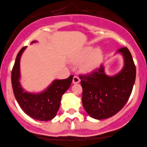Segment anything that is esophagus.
<instances>
[{
	"instance_id": "34e87169",
	"label": "esophagus",
	"mask_w": 147,
	"mask_h": 147,
	"mask_svg": "<svg viewBox=\"0 0 147 147\" xmlns=\"http://www.w3.org/2000/svg\"><path fill=\"white\" fill-rule=\"evenodd\" d=\"M79 82H80V79L79 78V76H74V78H73V83H74V84H77V83H79Z\"/></svg>"
}]
</instances>
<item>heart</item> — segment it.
I'll return each instance as SVG.
<instances>
[{"mask_svg":"<svg viewBox=\"0 0 147 147\" xmlns=\"http://www.w3.org/2000/svg\"><path fill=\"white\" fill-rule=\"evenodd\" d=\"M87 56L88 57H86L82 64V71L88 72V71H91L95 69L97 65L100 63L102 58V53L99 49H97L92 50V48L88 47V48H86L83 53L79 55L75 60L79 61V60H82Z\"/></svg>","mask_w":147,"mask_h":147,"instance_id":"obj_1","label":"heart"}]
</instances>
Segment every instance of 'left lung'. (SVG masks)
<instances>
[{
	"mask_svg": "<svg viewBox=\"0 0 147 147\" xmlns=\"http://www.w3.org/2000/svg\"><path fill=\"white\" fill-rule=\"evenodd\" d=\"M118 52L123 55L125 65L115 76H107L103 65L90 74L79 75L83 106L94 119L115 115L126 104L133 90L136 69L132 55L127 47H122Z\"/></svg>",
	"mask_w": 147,
	"mask_h": 147,
	"instance_id": "left-lung-1",
	"label": "left lung"
}]
</instances>
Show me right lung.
<instances>
[{
    "label": "right lung",
    "mask_w": 147,
    "mask_h": 147,
    "mask_svg": "<svg viewBox=\"0 0 147 147\" xmlns=\"http://www.w3.org/2000/svg\"><path fill=\"white\" fill-rule=\"evenodd\" d=\"M35 41H33V43ZM26 49L22 47L18 52L11 71V84L16 100L24 112L34 119L48 121L56 116L60 105L62 95L71 86L74 76L65 79L55 80L41 93H29L22 88L20 83V57Z\"/></svg>",
    "instance_id": "right-lung-1"
}]
</instances>
